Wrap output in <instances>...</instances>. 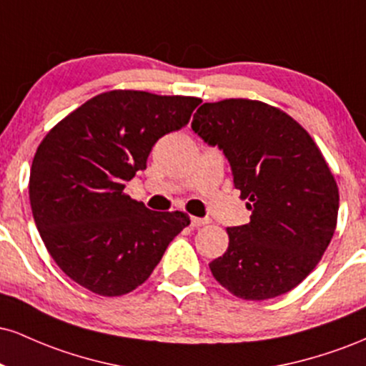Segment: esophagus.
<instances>
[{"label": "esophagus", "instance_id": "obj_1", "mask_svg": "<svg viewBox=\"0 0 366 366\" xmlns=\"http://www.w3.org/2000/svg\"><path fill=\"white\" fill-rule=\"evenodd\" d=\"M208 224V218H199V217H191V227L197 229V227H203Z\"/></svg>", "mask_w": 366, "mask_h": 366}]
</instances>
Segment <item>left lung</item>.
I'll use <instances>...</instances> for the list:
<instances>
[{
    "instance_id": "left-lung-1",
    "label": "left lung",
    "mask_w": 366,
    "mask_h": 366,
    "mask_svg": "<svg viewBox=\"0 0 366 366\" xmlns=\"http://www.w3.org/2000/svg\"><path fill=\"white\" fill-rule=\"evenodd\" d=\"M191 127L229 159L249 224L227 227L229 247L209 263L217 282L263 301L303 282L337 225L339 189L320 148L291 115L256 99L204 103Z\"/></svg>"
}]
</instances>
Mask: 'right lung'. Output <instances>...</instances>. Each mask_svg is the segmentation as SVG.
<instances>
[{
	"instance_id": "add662e5",
	"label": "right lung",
	"mask_w": 366,
	"mask_h": 366,
	"mask_svg": "<svg viewBox=\"0 0 366 366\" xmlns=\"http://www.w3.org/2000/svg\"><path fill=\"white\" fill-rule=\"evenodd\" d=\"M192 96L113 89L58 122L37 146L29 197L46 249L99 296H124L148 280L167 246L191 224L184 212H153L125 194L159 137L182 129Z\"/></svg>"
}]
</instances>
